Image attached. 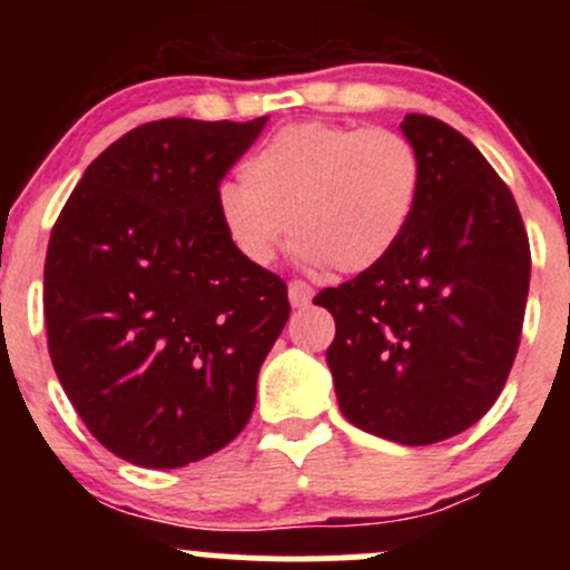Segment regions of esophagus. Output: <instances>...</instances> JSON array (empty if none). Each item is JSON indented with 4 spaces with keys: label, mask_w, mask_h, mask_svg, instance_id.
Segmentation results:
<instances>
[{
    "label": "esophagus",
    "mask_w": 570,
    "mask_h": 570,
    "mask_svg": "<svg viewBox=\"0 0 570 570\" xmlns=\"http://www.w3.org/2000/svg\"><path fill=\"white\" fill-rule=\"evenodd\" d=\"M311 299H313V286L305 284V281L294 278L289 284V303L294 307H305L311 305Z\"/></svg>",
    "instance_id": "1"
}]
</instances>
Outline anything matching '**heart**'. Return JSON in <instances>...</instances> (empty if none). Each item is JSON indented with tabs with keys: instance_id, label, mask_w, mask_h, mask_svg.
<instances>
[{
	"instance_id": "b5f03b06",
	"label": "heart",
	"mask_w": 570,
	"mask_h": 570,
	"mask_svg": "<svg viewBox=\"0 0 570 570\" xmlns=\"http://www.w3.org/2000/svg\"><path fill=\"white\" fill-rule=\"evenodd\" d=\"M423 163L389 128L307 120L276 130L217 189V217L246 263L271 265L286 230L305 265L364 273L399 246L415 217Z\"/></svg>"
}]
</instances>
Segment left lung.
I'll list each match as a JSON object with an SVG mask.
<instances>
[{
  "mask_svg": "<svg viewBox=\"0 0 570 570\" xmlns=\"http://www.w3.org/2000/svg\"><path fill=\"white\" fill-rule=\"evenodd\" d=\"M423 163L415 217L381 265L322 289L335 316L326 364L353 426L434 444L499 399L525 318L531 246L520 208L480 149L448 122L407 115Z\"/></svg>",
  "mask_w": 570,
  "mask_h": 570,
  "instance_id": "8db88e82",
  "label": "left lung"
}]
</instances>
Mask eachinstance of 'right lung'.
<instances>
[{"label": "right lung", "instance_id": "1", "mask_svg": "<svg viewBox=\"0 0 570 570\" xmlns=\"http://www.w3.org/2000/svg\"><path fill=\"white\" fill-rule=\"evenodd\" d=\"M265 122L128 130L50 233V362L90 434L136 466L179 469L230 444L289 318L284 281L246 263L217 217L219 181Z\"/></svg>", "mask_w": 570, "mask_h": 570}]
</instances>
